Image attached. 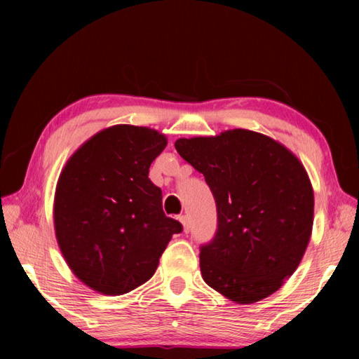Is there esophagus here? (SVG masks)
<instances>
[{"label":"esophagus","instance_id":"34e87169","mask_svg":"<svg viewBox=\"0 0 359 359\" xmlns=\"http://www.w3.org/2000/svg\"><path fill=\"white\" fill-rule=\"evenodd\" d=\"M179 220H180V224L184 225V231L188 233L189 231V220H188V217L182 215V216H179Z\"/></svg>","mask_w":359,"mask_h":359}]
</instances>
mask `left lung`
Wrapping results in <instances>:
<instances>
[{"mask_svg":"<svg viewBox=\"0 0 359 359\" xmlns=\"http://www.w3.org/2000/svg\"><path fill=\"white\" fill-rule=\"evenodd\" d=\"M174 147L203 174L216 201V234L201 245L203 280L238 304L273 294L299 265L313 226V188L302 163L248 129Z\"/></svg>","mask_w":359,"mask_h":359,"instance_id":"8db88e82","label":"left lung"}]
</instances>
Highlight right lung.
I'll return each instance as SVG.
<instances>
[{"instance_id": "add662e5", "label": "right lung", "mask_w": 359, "mask_h": 359, "mask_svg": "<svg viewBox=\"0 0 359 359\" xmlns=\"http://www.w3.org/2000/svg\"><path fill=\"white\" fill-rule=\"evenodd\" d=\"M166 147L154 129L116 125L83 143L60 174L53 225L75 276L103 294H123L156 273L172 234L149 166Z\"/></svg>"}]
</instances>
